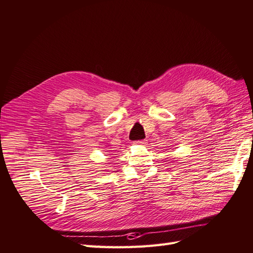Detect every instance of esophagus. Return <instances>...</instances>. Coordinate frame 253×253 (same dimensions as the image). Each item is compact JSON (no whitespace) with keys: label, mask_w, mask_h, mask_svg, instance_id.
I'll return each mask as SVG.
<instances>
[{"label":"esophagus","mask_w":253,"mask_h":253,"mask_svg":"<svg viewBox=\"0 0 253 253\" xmlns=\"http://www.w3.org/2000/svg\"><path fill=\"white\" fill-rule=\"evenodd\" d=\"M134 143L138 144V145H145L146 144V140H138Z\"/></svg>","instance_id":"obj_1"}]
</instances>
